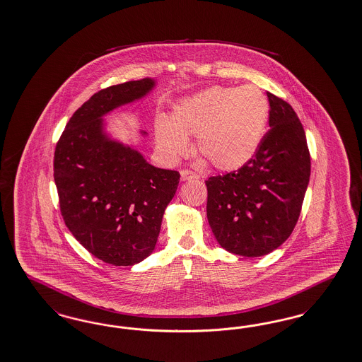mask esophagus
<instances>
[{"instance_id":"34e87169","label":"esophagus","mask_w":362,"mask_h":362,"mask_svg":"<svg viewBox=\"0 0 362 362\" xmlns=\"http://www.w3.org/2000/svg\"><path fill=\"white\" fill-rule=\"evenodd\" d=\"M180 179H182L183 182H186V180H189V179H198V175L194 174L192 171H188V170H183V171H180Z\"/></svg>"}]
</instances>
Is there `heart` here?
I'll use <instances>...</instances> for the list:
<instances>
[{
	"instance_id": "heart-1",
	"label": "heart",
	"mask_w": 362,
	"mask_h": 362,
	"mask_svg": "<svg viewBox=\"0 0 362 362\" xmlns=\"http://www.w3.org/2000/svg\"><path fill=\"white\" fill-rule=\"evenodd\" d=\"M269 103L253 85L210 87L180 105L170 121L156 125V144L171 161L183 158L189 136L195 148L222 171H234L255 158L264 139Z\"/></svg>"
}]
</instances>
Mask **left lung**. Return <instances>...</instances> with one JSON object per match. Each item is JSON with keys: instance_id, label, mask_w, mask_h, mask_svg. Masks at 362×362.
Listing matches in <instances>:
<instances>
[{"instance_id": "8db88e82", "label": "left lung", "mask_w": 362, "mask_h": 362, "mask_svg": "<svg viewBox=\"0 0 362 362\" xmlns=\"http://www.w3.org/2000/svg\"><path fill=\"white\" fill-rule=\"evenodd\" d=\"M267 95L271 129L255 158L235 173L206 180L213 234L223 249L244 257L265 256L288 238L311 173L302 122L289 103Z\"/></svg>"}]
</instances>
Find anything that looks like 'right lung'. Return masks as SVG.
Masks as SVG:
<instances>
[{"label":"right lung","mask_w":362,"mask_h":362,"mask_svg":"<svg viewBox=\"0 0 362 362\" xmlns=\"http://www.w3.org/2000/svg\"><path fill=\"white\" fill-rule=\"evenodd\" d=\"M155 86V79L144 78L95 93L74 113L55 148L54 179L66 226L93 256L117 267L139 264L155 250L180 174L153 167L113 139L103 117Z\"/></svg>","instance_id":"right-lung-1"}]
</instances>
